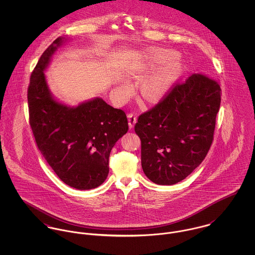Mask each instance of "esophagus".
<instances>
[{
	"instance_id": "34e87169",
	"label": "esophagus",
	"mask_w": 255,
	"mask_h": 255,
	"mask_svg": "<svg viewBox=\"0 0 255 255\" xmlns=\"http://www.w3.org/2000/svg\"><path fill=\"white\" fill-rule=\"evenodd\" d=\"M128 125H129V128H132L133 126L135 125L136 121H137V117H136V114L135 113H129L128 115Z\"/></svg>"
}]
</instances>
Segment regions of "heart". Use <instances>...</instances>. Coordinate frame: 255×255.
Listing matches in <instances>:
<instances>
[{"label":"heart","mask_w":255,"mask_h":255,"mask_svg":"<svg viewBox=\"0 0 255 255\" xmlns=\"http://www.w3.org/2000/svg\"><path fill=\"white\" fill-rule=\"evenodd\" d=\"M167 55L162 52L154 53L151 57L150 65L159 66L166 59ZM181 70V65L177 60H171L160 66L142 83V93L147 99L156 100L162 97L173 85Z\"/></svg>","instance_id":"obj_1"}]
</instances>
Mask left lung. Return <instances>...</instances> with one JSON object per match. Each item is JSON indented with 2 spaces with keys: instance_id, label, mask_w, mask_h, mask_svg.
Wrapping results in <instances>:
<instances>
[{
  "instance_id": "1",
  "label": "left lung",
  "mask_w": 255,
  "mask_h": 255,
  "mask_svg": "<svg viewBox=\"0 0 255 255\" xmlns=\"http://www.w3.org/2000/svg\"><path fill=\"white\" fill-rule=\"evenodd\" d=\"M221 94L215 80L192 74L138 117L134 130L141 140L142 170L151 182L175 184L201 164L213 142Z\"/></svg>"
}]
</instances>
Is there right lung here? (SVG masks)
I'll return each mask as SVG.
<instances>
[{
    "label": "right lung",
    "instance_id": "1",
    "mask_svg": "<svg viewBox=\"0 0 255 255\" xmlns=\"http://www.w3.org/2000/svg\"><path fill=\"white\" fill-rule=\"evenodd\" d=\"M57 38L42 54L27 89L29 124L41 154L68 185L91 189L109 174L112 148L128 129L126 113L101 98L70 108L53 99L44 71L63 42Z\"/></svg>",
    "mask_w": 255,
    "mask_h": 255
}]
</instances>
